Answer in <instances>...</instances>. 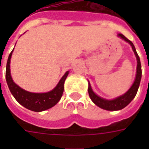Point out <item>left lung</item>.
Returning <instances> with one entry per match:
<instances>
[{"label": "left lung", "instance_id": "8db88e82", "mask_svg": "<svg viewBox=\"0 0 149 149\" xmlns=\"http://www.w3.org/2000/svg\"><path fill=\"white\" fill-rule=\"evenodd\" d=\"M118 36L120 37L123 40H125V42L129 43L131 46H132V50L134 52L137 59L136 75H135V79H134V83L132 85V86L130 87L129 90L126 93L122 94V95L119 96L118 97L112 100H107L105 99V98L100 97L97 93H94L93 90H92L91 84H90V82L88 80V93L91 100L97 106H98L100 108L104 109V110H106V111H120L121 109L125 108L126 106H127L132 102V100L134 99V97L136 96V93L138 92V90H139L141 79V62H140V58H139V55L137 53L134 44L131 41L128 40L125 36H123L122 34H118Z\"/></svg>", "mask_w": 149, "mask_h": 149}]
</instances>
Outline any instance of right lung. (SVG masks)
<instances>
[{"mask_svg": "<svg viewBox=\"0 0 149 149\" xmlns=\"http://www.w3.org/2000/svg\"><path fill=\"white\" fill-rule=\"evenodd\" d=\"M13 51L14 49L8 56L5 77L8 88L15 100L25 108L36 112L45 111L55 106L62 97L64 91V83L69 74V71L65 72L56 87L52 91L46 93H31L21 88L12 79L10 75V63Z\"/></svg>", "mask_w": 149, "mask_h": 149, "instance_id": "add662e5", "label": "right lung"}]
</instances>
